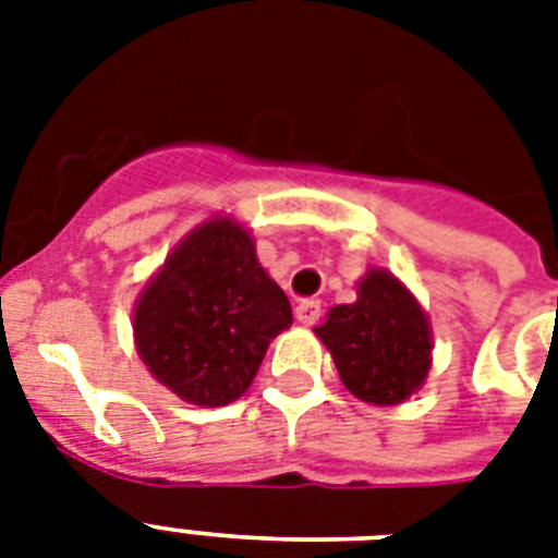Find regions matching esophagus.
Segmentation results:
<instances>
[{
    "label": "esophagus",
    "instance_id": "1",
    "mask_svg": "<svg viewBox=\"0 0 558 558\" xmlns=\"http://www.w3.org/2000/svg\"><path fill=\"white\" fill-rule=\"evenodd\" d=\"M295 318L301 324H306V327H313V324L322 318V301H315V298L301 301V304L295 306Z\"/></svg>",
    "mask_w": 558,
    "mask_h": 558
}]
</instances>
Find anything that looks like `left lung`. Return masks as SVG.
I'll list each match as a JSON object with an SVG mask.
<instances>
[{
	"instance_id": "1",
	"label": "left lung",
	"mask_w": 558,
	"mask_h": 558,
	"mask_svg": "<svg viewBox=\"0 0 558 558\" xmlns=\"http://www.w3.org/2000/svg\"><path fill=\"white\" fill-rule=\"evenodd\" d=\"M315 336L330 350L344 388L371 405H399L432 371V322L388 269H367L353 304L332 306Z\"/></svg>"
}]
</instances>
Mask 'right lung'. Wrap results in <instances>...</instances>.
Listing matches in <instances>:
<instances>
[{
  "label": "right lung",
  "instance_id": "obj_1",
  "mask_svg": "<svg viewBox=\"0 0 558 558\" xmlns=\"http://www.w3.org/2000/svg\"><path fill=\"white\" fill-rule=\"evenodd\" d=\"M289 324V298L257 260L252 231L231 214H214L147 280L133 339L159 385L191 405L219 408L248 390Z\"/></svg>",
  "mask_w": 558,
  "mask_h": 558
}]
</instances>
